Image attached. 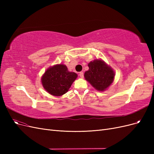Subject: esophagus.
Listing matches in <instances>:
<instances>
[{
    "mask_svg": "<svg viewBox=\"0 0 154 154\" xmlns=\"http://www.w3.org/2000/svg\"><path fill=\"white\" fill-rule=\"evenodd\" d=\"M79 75H80L81 78H83V72H80V74H79Z\"/></svg>",
    "mask_w": 154,
    "mask_h": 154,
    "instance_id": "obj_1",
    "label": "esophagus"
}]
</instances>
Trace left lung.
<instances>
[{"label": "left lung", "mask_w": 154, "mask_h": 154, "mask_svg": "<svg viewBox=\"0 0 154 154\" xmlns=\"http://www.w3.org/2000/svg\"><path fill=\"white\" fill-rule=\"evenodd\" d=\"M89 69L87 71L84 76L96 90L105 91L112 83L114 72L111 67L101 60H96L88 64Z\"/></svg>", "instance_id": "8db88e82"}]
</instances>
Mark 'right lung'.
Segmentation results:
<instances>
[{
  "instance_id": "1",
  "label": "right lung",
  "mask_w": 154,
  "mask_h": 154,
  "mask_svg": "<svg viewBox=\"0 0 154 154\" xmlns=\"http://www.w3.org/2000/svg\"><path fill=\"white\" fill-rule=\"evenodd\" d=\"M77 74L69 72L63 64L56 65L49 68L42 78V83L45 89L50 94L60 96L69 91Z\"/></svg>"
}]
</instances>
